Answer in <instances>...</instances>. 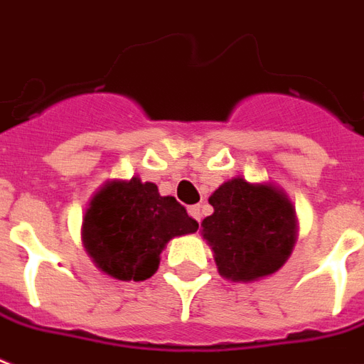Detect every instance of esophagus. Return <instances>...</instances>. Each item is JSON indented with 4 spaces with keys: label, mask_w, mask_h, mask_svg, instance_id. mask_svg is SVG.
<instances>
[{
    "label": "esophagus",
    "mask_w": 364,
    "mask_h": 364,
    "mask_svg": "<svg viewBox=\"0 0 364 364\" xmlns=\"http://www.w3.org/2000/svg\"><path fill=\"white\" fill-rule=\"evenodd\" d=\"M188 213H191V215H193L196 221H200V219H202V206H191V208H188Z\"/></svg>",
    "instance_id": "1"
}]
</instances>
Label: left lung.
Masks as SVG:
<instances>
[{
	"label": "left lung",
	"instance_id": "left-lung-1",
	"mask_svg": "<svg viewBox=\"0 0 364 364\" xmlns=\"http://www.w3.org/2000/svg\"><path fill=\"white\" fill-rule=\"evenodd\" d=\"M210 204L213 213L202 221V235L225 279L256 281L284 265L296 242V213L281 191L237 177L223 183Z\"/></svg>",
	"mask_w": 364,
	"mask_h": 364
}]
</instances>
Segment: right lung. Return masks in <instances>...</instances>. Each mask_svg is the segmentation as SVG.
I'll list each match as a JSON object with an SVG mask.
<instances>
[{
  "label": "right lung",
  "mask_w": 364,
  "mask_h": 364,
  "mask_svg": "<svg viewBox=\"0 0 364 364\" xmlns=\"http://www.w3.org/2000/svg\"><path fill=\"white\" fill-rule=\"evenodd\" d=\"M198 223L173 196H160L154 183H107L83 218V244L97 267L120 281H145L156 273L160 252L173 237Z\"/></svg>",
  "instance_id": "obj_1"
}]
</instances>
